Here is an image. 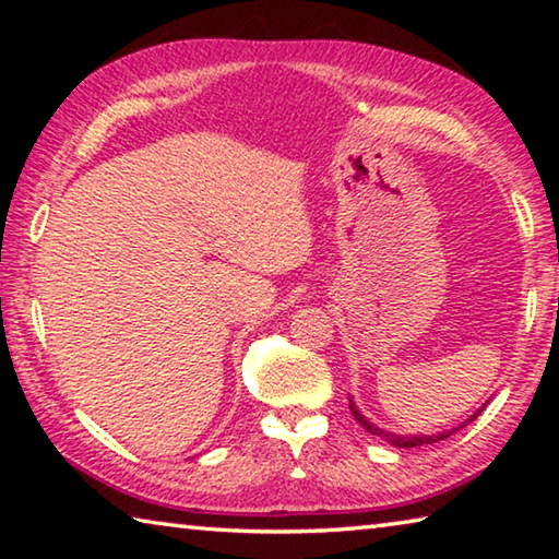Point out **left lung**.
Instances as JSON below:
<instances>
[{
	"label": "left lung",
	"instance_id": "left-lung-1",
	"mask_svg": "<svg viewBox=\"0 0 559 559\" xmlns=\"http://www.w3.org/2000/svg\"><path fill=\"white\" fill-rule=\"evenodd\" d=\"M486 406V404H484ZM484 406H480V409H476L473 412L466 421L463 424H459L456 429H451V431H443V433H424V437H404V433H392V431H384V429H380V427H374V424L367 419V416L357 409L355 406V402H353V396H349V412H353V416L355 419L362 424V427L370 431V433H374V437H380V439H384L386 443H392V447H400V449H412V447H421V443H433V441H441V439H447V437H451L453 431H459L461 427H466V424H471L473 419H476V416L484 412Z\"/></svg>",
	"mask_w": 559,
	"mask_h": 559
}]
</instances>
